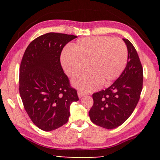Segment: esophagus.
Here are the masks:
<instances>
[{"instance_id": "esophagus-1", "label": "esophagus", "mask_w": 160, "mask_h": 160, "mask_svg": "<svg viewBox=\"0 0 160 160\" xmlns=\"http://www.w3.org/2000/svg\"><path fill=\"white\" fill-rule=\"evenodd\" d=\"M85 95H86V93L83 92L82 91H78V98H82L83 96H84Z\"/></svg>"}]
</instances>
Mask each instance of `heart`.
Wrapping results in <instances>:
<instances>
[{"label": "heart", "instance_id": "obj_1", "mask_svg": "<svg viewBox=\"0 0 160 160\" xmlns=\"http://www.w3.org/2000/svg\"><path fill=\"white\" fill-rule=\"evenodd\" d=\"M128 49L122 39L95 36L78 40L72 49L61 55V63L68 76L75 78L84 73L87 65L91 72L73 81L83 92L95 90L100 84L106 85L119 77L125 67Z\"/></svg>", "mask_w": 160, "mask_h": 160}]
</instances>
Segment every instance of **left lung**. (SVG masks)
<instances>
[{
  "instance_id": "left-lung-1",
  "label": "left lung",
  "mask_w": 160,
  "mask_h": 160,
  "mask_svg": "<svg viewBox=\"0 0 160 160\" xmlns=\"http://www.w3.org/2000/svg\"><path fill=\"white\" fill-rule=\"evenodd\" d=\"M128 48V63L121 75L105 90L92 95L89 112L91 121L101 128L113 129L124 123L136 107L143 89V67L134 46L123 38Z\"/></svg>"
}]
</instances>
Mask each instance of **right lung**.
<instances>
[{"label":"right lung","mask_w":160,"mask_h":160,"mask_svg":"<svg viewBox=\"0 0 160 160\" xmlns=\"http://www.w3.org/2000/svg\"><path fill=\"white\" fill-rule=\"evenodd\" d=\"M73 35L48 32L34 39L19 67V94L34 124L52 131L66 124L70 107L78 100L60 63V54Z\"/></svg>","instance_id":"obj_1"}]
</instances>
